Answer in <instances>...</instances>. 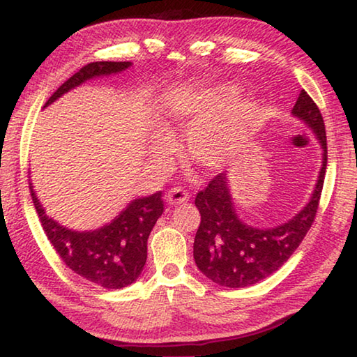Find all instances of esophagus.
<instances>
[{
    "mask_svg": "<svg viewBox=\"0 0 357 357\" xmlns=\"http://www.w3.org/2000/svg\"><path fill=\"white\" fill-rule=\"evenodd\" d=\"M165 200L170 206H176V204H181L189 200V193H187L183 187H174V189H172L167 193Z\"/></svg>",
    "mask_w": 357,
    "mask_h": 357,
    "instance_id": "34e87169",
    "label": "esophagus"
}]
</instances>
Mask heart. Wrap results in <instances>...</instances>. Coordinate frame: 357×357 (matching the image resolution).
I'll use <instances>...</instances> for the list:
<instances>
[{"label":"heart","mask_w":357,"mask_h":357,"mask_svg":"<svg viewBox=\"0 0 357 357\" xmlns=\"http://www.w3.org/2000/svg\"><path fill=\"white\" fill-rule=\"evenodd\" d=\"M197 106L184 104L179 108L176 119L187 128L197 126L190 132V154L193 160L206 170H219L227 162L233 144L239 140L245 124H249V119L255 116V113L250 107H241L228 113L227 116L198 126L202 119L209 116L213 108L209 105H200L197 109Z\"/></svg>","instance_id":"obj_1"}]
</instances>
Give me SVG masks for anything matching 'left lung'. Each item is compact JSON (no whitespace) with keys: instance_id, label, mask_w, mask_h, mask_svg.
Segmentation results:
<instances>
[{"instance_id":"1","label":"left lung","mask_w":357,"mask_h":357,"mask_svg":"<svg viewBox=\"0 0 357 357\" xmlns=\"http://www.w3.org/2000/svg\"><path fill=\"white\" fill-rule=\"evenodd\" d=\"M291 113L315 132L323 148V165L315 190L301 213L274 228L245 225L234 209L225 173L217 174L206 189L197 193L195 206L202 222L193 241V258L198 269L217 285L244 288L274 274L298 249L315 220L328 165L324 121L304 89Z\"/></svg>"}]
</instances>
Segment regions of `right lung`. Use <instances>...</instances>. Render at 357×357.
Returning <instances> with one entry per match:
<instances>
[{"instance_id": "right-lung-1", "label": "right lung", "mask_w": 357, "mask_h": 357, "mask_svg": "<svg viewBox=\"0 0 357 357\" xmlns=\"http://www.w3.org/2000/svg\"><path fill=\"white\" fill-rule=\"evenodd\" d=\"M130 66V61H98L83 66L52 94L45 107L86 80L118 74ZM29 190L48 241L70 271L107 289L124 288L138 279L146 263L149 233L164 213L162 192L130 202L110 223L94 231H74L48 217L31 184Z\"/></svg>"}]
</instances>
